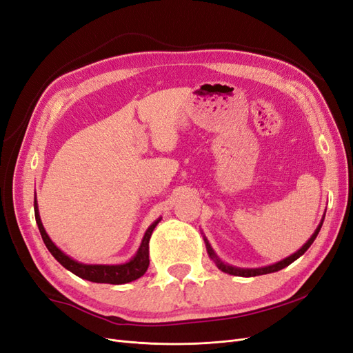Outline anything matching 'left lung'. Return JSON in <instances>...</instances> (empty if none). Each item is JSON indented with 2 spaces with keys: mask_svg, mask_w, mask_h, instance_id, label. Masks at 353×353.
I'll list each match as a JSON object with an SVG mask.
<instances>
[{
  "mask_svg": "<svg viewBox=\"0 0 353 353\" xmlns=\"http://www.w3.org/2000/svg\"><path fill=\"white\" fill-rule=\"evenodd\" d=\"M323 222H324V219H321V222H319V225L316 227V230H315V232L311 236V239H309L296 253L290 254V256H288V258H285V259H283V261H280V262H276V263H272V265H268V266H262V268H237V266H232V265H228V263H225V262H222V261L218 258V256H216V253L213 252V249L210 248V244H209L208 239H206V237H203V239H205V243H206V249H208V253H209V258L216 263V266H218V268H219L222 272H227V274H230V275H239V276H256V275H263V274H271V272L280 271V270L285 268V266L293 263L296 259L301 258V256H302L309 248H311V244L314 243V240H315L316 236H318L319 230H321V227H323Z\"/></svg>",
  "mask_w": 353,
  "mask_h": 353,
  "instance_id": "obj_1",
  "label": "left lung"
}]
</instances>
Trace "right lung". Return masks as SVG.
<instances>
[{
    "instance_id": "obj_1",
    "label": "right lung",
    "mask_w": 353,
    "mask_h": 353,
    "mask_svg": "<svg viewBox=\"0 0 353 353\" xmlns=\"http://www.w3.org/2000/svg\"><path fill=\"white\" fill-rule=\"evenodd\" d=\"M34 209H35V219L38 223L41 237H42V240H44L47 249L57 259V262H60L66 270H69L74 275H78V276H81V279L92 281V283L125 284V283H131L134 280H138L140 276H143L145 274V271L148 268V263H150V259H148V241H150L152 232L156 228L157 223L160 222V218L156 219L152 225L148 227V230L145 231L144 237H143L140 249H138V252L135 253V256L130 262H125L121 265H88V263H81L78 261L72 259L70 256L63 253L57 248V245L51 241V239L46 232L44 225H42L41 218H39L37 196L34 200Z\"/></svg>"
}]
</instances>
